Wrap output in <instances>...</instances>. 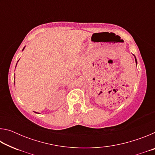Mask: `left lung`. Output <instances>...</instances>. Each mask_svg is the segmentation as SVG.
Instances as JSON below:
<instances>
[{
	"label": "left lung",
	"mask_w": 155,
	"mask_h": 155,
	"mask_svg": "<svg viewBox=\"0 0 155 155\" xmlns=\"http://www.w3.org/2000/svg\"><path fill=\"white\" fill-rule=\"evenodd\" d=\"M133 55H134V54H133ZM135 56V55H134ZM135 63H136V65L137 64V59H136V57H135Z\"/></svg>",
	"instance_id": "left-lung-1"
}]
</instances>
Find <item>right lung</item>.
<instances>
[{
	"label": "right lung",
	"instance_id": "right-lung-1",
	"mask_svg": "<svg viewBox=\"0 0 155 155\" xmlns=\"http://www.w3.org/2000/svg\"><path fill=\"white\" fill-rule=\"evenodd\" d=\"M25 48H23V49H22V51H23V50H24V49H25ZM16 65H17V64H16Z\"/></svg>",
	"mask_w": 155,
	"mask_h": 155
}]
</instances>
